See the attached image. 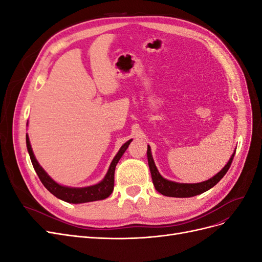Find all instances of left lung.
<instances>
[{
  "label": "left lung",
  "instance_id": "obj_1",
  "mask_svg": "<svg viewBox=\"0 0 262 262\" xmlns=\"http://www.w3.org/2000/svg\"><path fill=\"white\" fill-rule=\"evenodd\" d=\"M147 161H148V166H149V170H150V175H152L153 179V184L155 186V189L158 192L167 195V196H175V198H190V196H194L200 193H203L207 191V190L211 189L212 187L215 186L217 182L225 176V173L229 169L233 162V158L235 156V152L232 155V157L229 158L228 163L225 165V167L222 169L220 172H217L215 176L212 177L211 179L200 182V184H178V182H173L169 181L167 179H165L161 176V173L158 172L155 163L153 161L152 154H150V147L147 145Z\"/></svg>",
  "mask_w": 262,
  "mask_h": 262
}]
</instances>
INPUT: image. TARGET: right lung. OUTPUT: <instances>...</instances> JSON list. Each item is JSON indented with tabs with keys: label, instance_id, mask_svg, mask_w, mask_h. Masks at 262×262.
Listing matches in <instances>:
<instances>
[{
	"label": "right lung",
	"instance_id": "add662e5",
	"mask_svg": "<svg viewBox=\"0 0 262 262\" xmlns=\"http://www.w3.org/2000/svg\"><path fill=\"white\" fill-rule=\"evenodd\" d=\"M131 141L132 140H129L126 143H124L121 146L120 149H119L118 154L115 156L112 164H110V167L108 169L106 177L104 178V180L100 181L99 184L91 186V187H85V188H69V187H64L57 184V182L52 180L48 175H47V172L42 169L41 166L38 164L37 160L35 158L33 149H31V146L29 143V138L28 136H26V144H27L28 153L39 179H40L42 185L48 189L53 195L69 203H85V202L102 200V199H106V198H108L110 194H112L114 190V185H115L116 165L118 164L119 160H120L121 156L125 152V149L128 148Z\"/></svg>",
	"mask_w": 262,
	"mask_h": 262
}]
</instances>
